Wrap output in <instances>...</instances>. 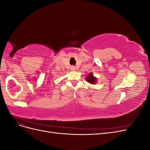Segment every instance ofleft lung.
<instances>
[{"mask_svg":"<svg viewBox=\"0 0 150 150\" xmlns=\"http://www.w3.org/2000/svg\"><path fill=\"white\" fill-rule=\"evenodd\" d=\"M86 79L88 83H89L90 84H96V81H97L96 78L93 76V74L92 73V72H90V73L86 77Z\"/></svg>","mask_w":150,"mask_h":150,"instance_id":"1","label":"left lung"}]
</instances>
